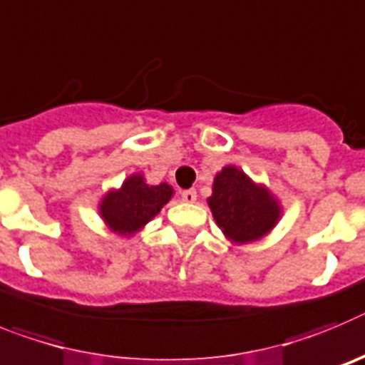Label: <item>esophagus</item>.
<instances>
[{
  "mask_svg": "<svg viewBox=\"0 0 365 365\" xmlns=\"http://www.w3.org/2000/svg\"><path fill=\"white\" fill-rule=\"evenodd\" d=\"M182 200L187 204H195L196 202V191L195 189H189V191H182Z\"/></svg>",
  "mask_w": 365,
  "mask_h": 365,
  "instance_id": "34e87169",
  "label": "esophagus"
}]
</instances>
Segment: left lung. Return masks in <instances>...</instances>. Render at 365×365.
Listing matches in <instances>:
<instances>
[{
	"instance_id": "obj_1",
	"label": "left lung",
	"mask_w": 365,
	"mask_h": 365,
	"mask_svg": "<svg viewBox=\"0 0 365 365\" xmlns=\"http://www.w3.org/2000/svg\"><path fill=\"white\" fill-rule=\"evenodd\" d=\"M207 204L224 235L237 244L262 239L281 217L279 202L270 191L255 185L233 165L217 174Z\"/></svg>"
}]
</instances>
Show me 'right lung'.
<instances>
[{
  "label": "right lung",
  "instance_id": "1",
  "mask_svg": "<svg viewBox=\"0 0 365 365\" xmlns=\"http://www.w3.org/2000/svg\"><path fill=\"white\" fill-rule=\"evenodd\" d=\"M173 196L167 183L148 185L141 174H132L117 191H110L101 202V217L108 227L119 235H134L135 231L156 217Z\"/></svg>",
  "mask_w": 365,
  "mask_h": 365
}]
</instances>
